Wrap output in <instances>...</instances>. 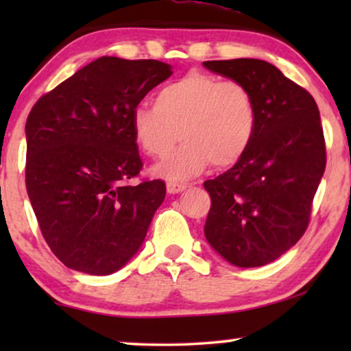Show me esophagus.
<instances>
[{
  "instance_id": "34e87169",
  "label": "esophagus",
  "mask_w": 351,
  "mask_h": 351,
  "mask_svg": "<svg viewBox=\"0 0 351 351\" xmlns=\"http://www.w3.org/2000/svg\"><path fill=\"white\" fill-rule=\"evenodd\" d=\"M185 189H186V184H182V182H177V180L166 182V190H167V193H171V195L180 193V191H184Z\"/></svg>"
}]
</instances>
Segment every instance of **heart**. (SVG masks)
I'll return each mask as SVG.
<instances>
[{
  "mask_svg": "<svg viewBox=\"0 0 351 351\" xmlns=\"http://www.w3.org/2000/svg\"><path fill=\"white\" fill-rule=\"evenodd\" d=\"M131 123L137 143L153 158L169 155L182 136L180 150L155 172L185 180L210 162L220 169L237 165L252 143L257 110L244 84L191 71L165 86L155 105H137Z\"/></svg>",
  "mask_w": 351,
  "mask_h": 351,
  "instance_id": "heart-1",
  "label": "heart"
}]
</instances>
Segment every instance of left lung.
Segmentation results:
<instances>
[{
  "label": "left lung",
  "instance_id": "left-lung-1",
  "mask_svg": "<svg viewBox=\"0 0 351 351\" xmlns=\"http://www.w3.org/2000/svg\"><path fill=\"white\" fill-rule=\"evenodd\" d=\"M206 69L252 94L257 126L241 160L204 182L210 196L204 234L234 267L267 265L308 227L311 203L326 169L319 110L308 90L258 59L208 60Z\"/></svg>",
  "mask_w": 351,
  "mask_h": 351
}]
</instances>
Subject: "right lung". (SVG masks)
Here are the masks:
<instances>
[{"instance_id": "obj_1", "label": "right lung", "mask_w": 351, "mask_h": 351, "mask_svg": "<svg viewBox=\"0 0 351 351\" xmlns=\"http://www.w3.org/2000/svg\"><path fill=\"white\" fill-rule=\"evenodd\" d=\"M172 75L160 60L100 57L33 105L25 184L41 233L71 270L110 275L141 249L166 196L142 169L132 110Z\"/></svg>"}]
</instances>
